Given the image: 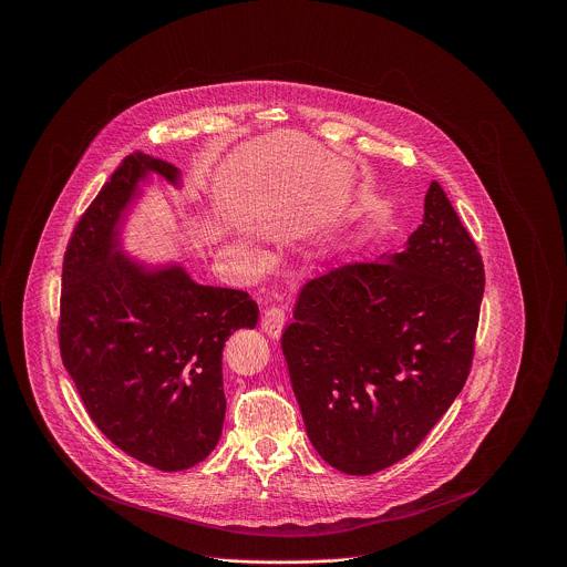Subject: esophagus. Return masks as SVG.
<instances>
[{
  "label": "esophagus",
  "mask_w": 567,
  "mask_h": 567,
  "mask_svg": "<svg viewBox=\"0 0 567 567\" xmlns=\"http://www.w3.org/2000/svg\"><path fill=\"white\" fill-rule=\"evenodd\" d=\"M285 309L280 307H269L262 311V318H260V326H262V332L271 339H278L282 334V328H285Z\"/></svg>",
  "instance_id": "1"
}]
</instances>
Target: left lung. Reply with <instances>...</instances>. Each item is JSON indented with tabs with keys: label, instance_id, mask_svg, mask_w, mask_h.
Here are the masks:
<instances>
[{
	"label": "left lung",
	"instance_id": "1",
	"mask_svg": "<svg viewBox=\"0 0 567 567\" xmlns=\"http://www.w3.org/2000/svg\"><path fill=\"white\" fill-rule=\"evenodd\" d=\"M482 291V256L437 182L401 254L302 285L282 352L322 460L370 475L420 446L471 372Z\"/></svg>",
	"mask_w": 567,
	"mask_h": 567
}]
</instances>
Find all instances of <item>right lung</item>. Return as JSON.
Here are the masks:
<instances>
[{
    "label": "right lung",
    "mask_w": 567,
    "mask_h": 567,
    "mask_svg": "<svg viewBox=\"0 0 567 567\" xmlns=\"http://www.w3.org/2000/svg\"><path fill=\"white\" fill-rule=\"evenodd\" d=\"M150 175L179 171L134 152L78 219L62 262L60 357L101 433L158 471H184L217 446L226 413L221 350L256 328L247 291L195 282L121 251V224Z\"/></svg>",
    "instance_id": "1"
}]
</instances>
